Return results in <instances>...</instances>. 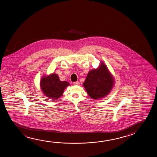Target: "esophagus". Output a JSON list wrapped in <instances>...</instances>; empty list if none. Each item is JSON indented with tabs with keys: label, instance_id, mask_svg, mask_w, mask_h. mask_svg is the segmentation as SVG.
Instances as JSON below:
<instances>
[{
	"label": "esophagus",
	"instance_id": "34e87169",
	"mask_svg": "<svg viewBox=\"0 0 157 157\" xmlns=\"http://www.w3.org/2000/svg\"><path fill=\"white\" fill-rule=\"evenodd\" d=\"M73 84H74V85H79L80 82H79L78 81H76V82H75L73 83Z\"/></svg>",
	"mask_w": 157,
	"mask_h": 157
}]
</instances>
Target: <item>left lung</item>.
<instances>
[{
  "label": "left lung",
  "mask_w": 157,
  "mask_h": 157,
  "mask_svg": "<svg viewBox=\"0 0 157 157\" xmlns=\"http://www.w3.org/2000/svg\"><path fill=\"white\" fill-rule=\"evenodd\" d=\"M114 76L103 62L97 69L90 70L83 83L88 96L97 100L109 94L114 86Z\"/></svg>",
  "instance_id": "obj_1"
}]
</instances>
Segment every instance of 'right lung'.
<instances>
[{"label": "right lung", "instance_id": "obj_1", "mask_svg": "<svg viewBox=\"0 0 157 157\" xmlns=\"http://www.w3.org/2000/svg\"><path fill=\"white\" fill-rule=\"evenodd\" d=\"M40 88L46 97L55 99L60 98L64 93L65 89L70 85L67 81H61L59 76L55 73L41 77Z\"/></svg>", "mask_w": 157, "mask_h": 157}]
</instances>
